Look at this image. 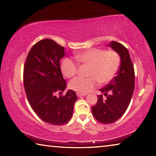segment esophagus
<instances>
[{
	"instance_id": "esophagus-1",
	"label": "esophagus",
	"mask_w": 156,
	"mask_h": 156,
	"mask_svg": "<svg viewBox=\"0 0 156 156\" xmlns=\"http://www.w3.org/2000/svg\"><path fill=\"white\" fill-rule=\"evenodd\" d=\"M76 95H77V96L78 97H79V98H80V97H83V96H86V94H80V93H77L76 94Z\"/></svg>"
}]
</instances>
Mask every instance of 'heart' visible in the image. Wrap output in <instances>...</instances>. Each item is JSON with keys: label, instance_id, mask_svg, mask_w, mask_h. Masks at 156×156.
Masks as SVG:
<instances>
[{"label": "heart", "instance_id": "heart-1", "mask_svg": "<svg viewBox=\"0 0 156 156\" xmlns=\"http://www.w3.org/2000/svg\"><path fill=\"white\" fill-rule=\"evenodd\" d=\"M74 58L78 64L89 65L88 78L76 77L69 83V87L78 93L86 94L96 87L98 81L101 84L110 82L117 74L121 65V58L114 50L90 48L76 53ZM60 69L65 77L72 78L78 72V66L70 58H65Z\"/></svg>", "mask_w": 156, "mask_h": 156}]
</instances>
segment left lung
<instances>
[{
  "instance_id": "left-lung-1",
  "label": "left lung",
  "mask_w": 156,
  "mask_h": 156,
  "mask_svg": "<svg viewBox=\"0 0 156 156\" xmlns=\"http://www.w3.org/2000/svg\"><path fill=\"white\" fill-rule=\"evenodd\" d=\"M109 46L119 54L121 65L113 80L99 89L104 93L106 99L99 95L96 105L91 107L96 120L103 124L113 123L122 117L130 103L135 87L134 67L127 49L115 41L111 42Z\"/></svg>"
}]
</instances>
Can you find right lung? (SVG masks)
<instances>
[{
  "label": "right lung",
  "mask_w": 156,
  "mask_h": 156,
  "mask_svg": "<svg viewBox=\"0 0 156 156\" xmlns=\"http://www.w3.org/2000/svg\"><path fill=\"white\" fill-rule=\"evenodd\" d=\"M64 47L51 39H43L31 47L23 71V83L31 107L42 120L50 125H62L72 118L76 92L69 89L65 96L67 83L62 77L60 60Z\"/></svg>",
  "instance_id": "obj_1"
}]
</instances>
